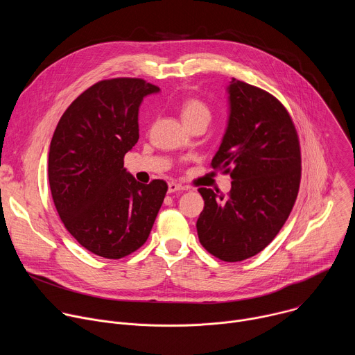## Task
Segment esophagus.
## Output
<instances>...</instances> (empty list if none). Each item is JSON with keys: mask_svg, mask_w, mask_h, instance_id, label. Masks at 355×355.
Instances as JSON below:
<instances>
[{"mask_svg": "<svg viewBox=\"0 0 355 355\" xmlns=\"http://www.w3.org/2000/svg\"><path fill=\"white\" fill-rule=\"evenodd\" d=\"M185 187H182L181 184H177V182H168V193H173V192H177V191H184Z\"/></svg>", "mask_w": 355, "mask_h": 355, "instance_id": "obj_1", "label": "esophagus"}]
</instances>
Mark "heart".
<instances>
[{
	"mask_svg": "<svg viewBox=\"0 0 355 355\" xmlns=\"http://www.w3.org/2000/svg\"><path fill=\"white\" fill-rule=\"evenodd\" d=\"M181 118L185 125H191L193 122H209L211 121V110L204 101L189 98L181 105Z\"/></svg>",
	"mask_w": 355,
	"mask_h": 355,
	"instance_id": "b5f03b06",
	"label": "heart"
}]
</instances>
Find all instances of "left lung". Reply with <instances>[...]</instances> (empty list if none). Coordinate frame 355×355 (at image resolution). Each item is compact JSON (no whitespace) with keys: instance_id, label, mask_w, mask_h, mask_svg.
Segmentation results:
<instances>
[{"instance_id":"1","label":"left lung","mask_w":355,"mask_h":355,"mask_svg":"<svg viewBox=\"0 0 355 355\" xmlns=\"http://www.w3.org/2000/svg\"><path fill=\"white\" fill-rule=\"evenodd\" d=\"M227 94V128L212 167L230 174L232 189H198L205 207L196 230L212 256L236 263L259 254L286 222L299 191L300 147L275 96L236 78Z\"/></svg>"}]
</instances>
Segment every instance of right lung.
Wrapping results in <instances>:
<instances>
[{"label":"right lung","mask_w":355,"mask_h":355,"mask_svg":"<svg viewBox=\"0 0 355 355\" xmlns=\"http://www.w3.org/2000/svg\"><path fill=\"white\" fill-rule=\"evenodd\" d=\"M160 88L112 78L77 96L50 141L47 174L58 214L88 251L111 260L140 248L162 208L167 182L141 184L123 157L139 140V108Z\"/></svg>","instance_id":"add662e5"}]
</instances>
